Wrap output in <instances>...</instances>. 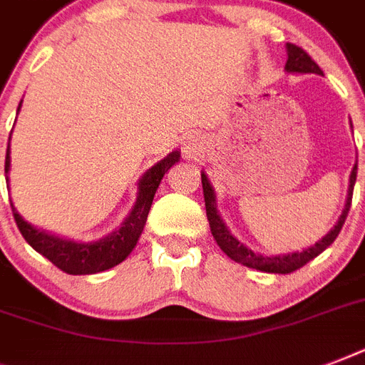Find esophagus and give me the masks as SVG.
I'll return each mask as SVG.
<instances>
[{"mask_svg": "<svg viewBox=\"0 0 365 365\" xmlns=\"http://www.w3.org/2000/svg\"><path fill=\"white\" fill-rule=\"evenodd\" d=\"M187 149H189V151H193V149H191V145H187Z\"/></svg>", "mask_w": 365, "mask_h": 365, "instance_id": "34e87169", "label": "esophagus"}]
</instances>
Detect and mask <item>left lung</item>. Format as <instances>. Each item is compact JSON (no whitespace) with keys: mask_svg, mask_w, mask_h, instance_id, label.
<instances>
[{"mask_svg":"<svg viewBox=\"0 0 365 365\" xmlns=\"http://www.w3.org/2000/svg\"><path fill=\"white\" fill-rule=\"evenodd\" d=\"M288 62H286V70L288 71H297V73H318L322 76V70L318 68V64L309 56V54L303 51L301 47L294 45V43H288ZM356 165L351 172V185H349V197H346L345 210L341 214L339 222L331 231H329L322 240H318L312 248L303 250V252H295V254H286V255H274V257H267V255L254 254L252 250L244 248L239 240L235 239L233 235L229 233L225 223L222 222V217L216 210V197H214V189H212L210 182L206 174H200L202 178V193H205V205H206V217H208V223H210V231L216 239L217 246L225 252V254L231 257L237 263H242L246 267H252V269H257V271L263 272H274V274H289V272L297 271L303 265H307L309 261L314 259L317 255H320L324 250L328 248L329 244H334V240L337 239L343 223H345L346 216H349V210H351L352 202V189H354V182H356Z\"/></svg>","mask_w":365,"mask_h":365,"instance_id":"1","label":"left lung"}]
</instances>
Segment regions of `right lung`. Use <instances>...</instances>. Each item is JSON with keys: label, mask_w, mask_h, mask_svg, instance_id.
I'll return each instance as SVG.
<instances>
[{"label": "right lung", "mask_w": 365, "mask_h": 365, "mask_svg": "<svg viewBox=\"0 0 365 365\" xmlns=\"http://www.w3.org/2000/svg\"><path fill=\"white\" fill-rule=\"evenodd\" d=\"M178 159H180V153L172 151L168 157L157 163L151 170L145 172V176L138 183L140 193H138L136 205L132 208L130 216L126 217L119 231L111 233L110 237H106L98 242H73V240H64L53 237V235L43 233L39 229L31 227L30 223H26L11 205L16 227L26 239V242L30 244L36 252L45 255L53 265L58 267L60 271L68 272V274H94V272L108 271L111 267L119 265L136 246L143 231V225H145V220H148L155 191L159 187L163 176L170 170L174 163H178ZM7 170L9 145L7 155H5V172Z\"/></svg>", "instance_id": "obj_1"}]
</instances>
